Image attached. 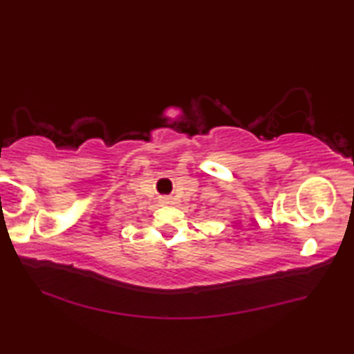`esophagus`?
I'll return each mask as SVG.
<instances>
[{"label": "esophagus", "mask_w": 354, "mask_h": 354, "mask_svg": "<svg viewBox=\"0 0 354 354\" xmlns=\"http://www.w3.org/2000/svg\"><path fill=\"white\" fill-rule=\"evenodd\" d=\"M160 201H162L164 205H173V198H171V196H167V195L160 196Z\"/></svg>", "instance_id": "esophagus-1"}]
</instances>
